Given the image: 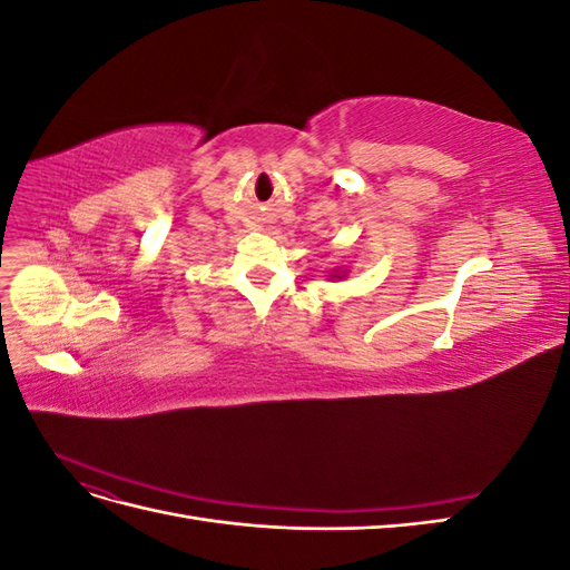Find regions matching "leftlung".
I'll return each mask as SVG.
<instances>
[{"mask_svg":"<svg viewBox=\"0 0 570 570\" xmlns=\"http://www.w3.org/2000/svg\"><path fill=\"white\" fill-rule=\"evenodd\" d=\"M342 275H344V273H335V275H331V278H342Z\"/></svg>","mask_w":570,"mask_h":570,"instance_id":"left-lung-1","label":"left lung"}]
</instances>
